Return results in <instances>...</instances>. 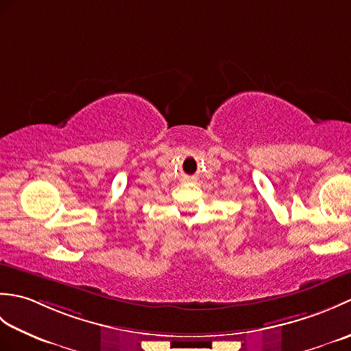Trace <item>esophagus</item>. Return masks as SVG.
Returning a JSON list of instances; mask_svg holds the SVG:
<instances>
[{"label": "esophagus", "instance_id": "esophagus-1", "mask_svg": "<svg viewBox=\"0 0 351 351\" xmlns=\"http://www.w3.org/2000/svg\"><path fill=\"white\" fill-rule=\"evenodd\" d=\"M191 180H190V178H185V180H184V182H190Z\"/></svg>", "mask_w": 351, "mask_h": 351}]
</instances>
